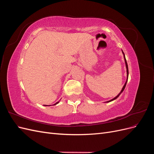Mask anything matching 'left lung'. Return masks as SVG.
Listing matches in <instances>:
<instances>
[{"mask_svg":"<svg viewBox=\"0 0 154 154\" xmlns=\"http://www.w3.org/2000/svg\"><path fill=\"white\" fill-rule=\"evenodd\" d=\"M122 53H123V57H124L125 62V66H126V69H127V81H126V82H125V85H123V88H122V91H121V92L119 93V94H118V96H116L115 97H114L113 99H112V100H109V101H106V103H108V102H110V101H113V100H116V99H117L118 97L119 96V95H120L121 94H122V93L123 92V91H124L125 88V87H126V85H127V81H128V65H127V60H126V58H125V54H124V53H123V51H122Z\"/></svg>","mask_w":154,"mask_h":154,"instance_id":"8db88e82","label":"left lung"}]
</instances>
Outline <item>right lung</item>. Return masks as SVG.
Returning <instances> with one entry per match:
<instances>
[{
	"label": "right lung",
	"instance_id": "1",
	"mask_svg": "<svg viewBox=\"0 0 154 154\" xmlns=\"http://www.w3.org/2000/svg\"><path fill=\"white\" fill-rule=\"evenodd\" d=\"M59 103V101H58V102H57V103H54L53 105H57V104H58ZM44 106H48V105H44ZM49 106V105H48ZM49 106H51V105H49Z\"/></svg>",
	"mask_w": 154,
	"mask_h": 154
}]
</instances>
